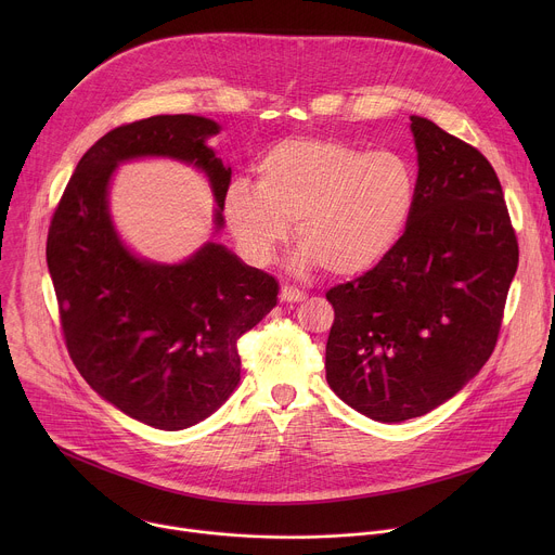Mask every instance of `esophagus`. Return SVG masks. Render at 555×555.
<instances>
[{
  "mask_svg": "<svg viewBox=\"0 0 555 555\" xmlns=\"http://www.w3.org/2000/svg\"><path fill=\"white\" fill-rule=\"evenodd\" d=\"M305 298H307V294L302 289L294 287V285H283L281 287V300H285V302H300Z\"/></svg>",
  "mask_w": 555,
  "mask_h": 555,
  "instance_id": "34e87169",
  "label": "esophagus"
}]
</instances>
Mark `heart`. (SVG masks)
I'll use <instances>...</instances> for the list:
<instances>
[{"instance_id":"b5f03b06","label":"heart","mask_w":555,"mask_h":555,"mask_svg":"<svg viewBox=\"0 0 555 555\" xmlns=\"http://www.w3.org/2000/svg\"><path fill=\"white\" fill-rule=\"evenodd\" d=\"M255 176L257 189L236 180L223 199L225 223L253 266H268L296 223L300 268L364 274L398 248L415 210V169L390 149L289 138L266 151Z\"/></svg>"}]
</instances>
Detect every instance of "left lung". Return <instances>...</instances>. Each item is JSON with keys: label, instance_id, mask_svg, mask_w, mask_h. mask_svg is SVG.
Listing matches in <instances>:
<instances>
[{"label": "left lung", "instance_id": "1", "mask_svg": "<svg viewBox=\"0 0 555 555\" xmlns=\"http://www.w3.org/2000/svg\"><path fill=\"white\" fill-rule=\"evenodd\" d=\"M417 197L379 266L327 292V384L353 411L400 424L441 406L494 351L518 244L483 153L411 116Z\"/></svg>", "mask_w": 555, "mask_h": 555}]
</instances>
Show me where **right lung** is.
I'll return each instance as SVG.
<instances>
[{"label":"right lung","instance_id":"add662e5","mask_svg":"<svg viewBox=\"0 0 555 555\" xmlns=\"http://www.w3.org/2000/svg\"><path fill=\"white\" fill-rule=\"evenodd\" d=\"M219 122L151 116L103 135L76 165L48 232V270L72 362L105 402L151 428L184 430L240 386L236 338L276 305L274 276L215 240L180 263L135 255L120 236L109 186L120 165L167 157L197 169L223 228L230 167L208 140Z\"/></svg>","mask_w":555,"mask_h":555}]
</instances>
